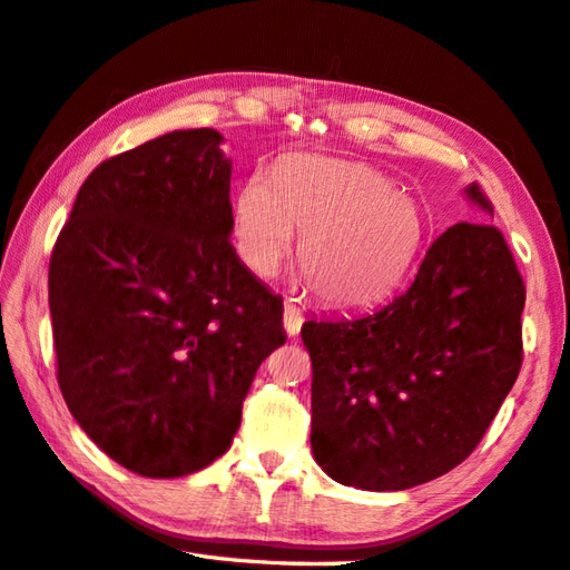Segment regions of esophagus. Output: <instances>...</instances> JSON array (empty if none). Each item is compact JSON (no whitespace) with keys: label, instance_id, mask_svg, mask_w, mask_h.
<instances>
[{"label":"esophagus","instance_id":"1","mask_svg":"<svg viewBox=\"0 0 570 570\" xmlns=\"http://www.w3.org/2000/svg\"><path fill=\"white\" fill-rule=\"evenodd\" d=\"M302 324H304L302 312H298V308L292 302H286L284 304V328H286V334L288 336H298V331H302Z\"/></svg>","mask_w":570,"mask_h":570}]
</instances>
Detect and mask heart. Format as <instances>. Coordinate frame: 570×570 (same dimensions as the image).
<instances>
[{
  "instance_id": "1",
  "label": "heart",
  "mask_w": 570,
  "mask_h": 570,
  "mask_svg": "<svg viewBox=\"0 0 570 570\" xmlns=\"http://www.w3.org/2000/svg\"><path fill=\"white\" fill-rule=\"evenodd\" d=\"M302 232L298 264L331 308L379 302L401 282L423 236L426 214L411 194L364 161L292 154L274 179L252 174L234 196L236 254L256 276H274Z\"/></svg>"
}]
</instances>
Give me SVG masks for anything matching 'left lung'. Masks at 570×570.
Returning <instances> with one entry per match:
<instances>
[{
	"instance_id": "left-lung-1",
	"label": "left lung",
	"mask_w": 570,
	"mask_h": 570,
	"mask_svg": "<svg viewBox=\"0 0 570 570\" xmlns=\"http://www.w3.org/2000/svg\"><path fill=\"white\" fill-rule=\"evenodd\" d=\"M463 196L493 219L479 186ZM523 304L503 234L459 222L406 292L371 312L306 321L316 463L364 491H406L456 469L519 376Z\"/></svg>"
}]
</instances>
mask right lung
<instances>
[{"label":"right lung","instance_id":"right-lung-1","mask_svg":"<svg viewBox=\"0 0 570 570\" xmlns=\"http://www.w3.org/2000/svg\"><path fill=\"white\" fill-rule=\"evenodd\" d=\"M179 129L101 161L49 264L57 379L81 431L131 473L179 479L229 451L282 296L229 244L232 159Z\"/></svg>","mask_w":570,"mask_h":570}]
</instances>
